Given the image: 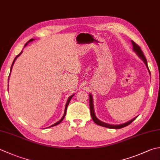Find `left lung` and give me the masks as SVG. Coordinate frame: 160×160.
<instances>
[{"label":"left lung","instance_id":"8db88e82","mask_svg":"<svg viewBox=\"0 0 160 160\" xmlns=\"http://www.w3.org/2000/svg\"><path fill=\"white\" fill-rule=\"evenodd\" d=\"M132 45H133L134 51L137 52V55H138L139 58H141V59H142V60L144 62V63L146 64V67H147V68H148V64H147V60H146V57H145V55H143V52L142 51V49H141L140 46L139 45H137L135 42H133V41H132ZM148 71H149V69H148ZM149 72H150V71H149ZM92 99L93 98H92V95L89 94V108H90L91 116H92V119H93V121L95 122V123H96L97 125H98V126H102V127H105V128H112V129H120V128H124V127L128 126V125H130L133 121H134L137 118V117L136 118H134L133 119L127 122V123H125L123 124H121V125H118V126H113V125H109V124H108V123H103V122L98 120V118H97V117H96L95 113H94V109H93V100Z\"/></svg>","mask_w":160,"mask_h":160}]
</instances>
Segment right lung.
Masks as SVG:
<instances>
[{"mask_svg":"<svg viewBox=\"0 0 160 160\" xmlns=\"http://www.w3.org/2000/svg\"><path fill=\"white\" fill-rule=\"evenodd\" d=\"M33 40V39H31L30 40H29V41H28V42L26 43V44H25V46H26L27 44H28V43H29L30 42H32V41ZM21 52H22V51L19 53V54H18V55H17V57H16L15 58H14V61H13V62H12V67H11V70H12V66H13V64H14V62H15V60H16V59H17V58L18 57V56H19L21 54ZM73 95H72V96H71L70 97H69V98H68V101H67V104H66V106H65V111H64V116H63V117H62V118H61V119L60 120H59V121H58L57 122V123H55V124H53V125H52V126H50V127H52V126H57V125H58V124H59V123H61V122L62 121V120H63L64 119V118L65 117V116H66V113H67V107H68V104H69V102H70V101H71V98H72V97H73ZM49 127V128H50Z\"/></svg>","mask_w":160,"mask_h":160,"instance_id":"obj_1","label":"right lung"}]
</instances>
